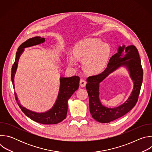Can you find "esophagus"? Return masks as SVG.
<instances>
[{"label":"esophagus","mask_w":152,"mask_h":152,"mask_svg":"<svg viewBox=\"0 0 152 152\" xmlns=\"http://www.w3.org/2000/svg\"><path fill=\"white\" fill-rule=\"evenodd\" d=\"M86 82L85 80L82 79H81L80 80L79 84H80V86H81V87H85V85H86Z\"/></svg>","instance_id":"obj_1"}]
</instances>
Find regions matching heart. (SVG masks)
I'll use <instances>...</instances> for the list:
<instances>
[{
	"mask_svg": "<svg viewBox=\"0 0 152 152\" xmlns=\"http://www.w3.org/2000/svg\"><path fill=\"white\" fill-rule=\"evenodd\" d=\"M110 54V46L100 39L85 38L75 46L73 56L69 58V64L74 67L75 59L82 61V67L86 73L97 75L106 66Z\"/></svg>",
	"mask_w": 152,
	"mask_h": 152,
	"instance_id": "heart-1",
	"label": "heart"
}]
</instances>
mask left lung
Instances as JSON below:
<instances>
[{
  "label": "left lung",
  "instance_id": "1",
  "mask_svg": "<svg viewBox=\"0 0 152 152\" xmlns=\"http://www.w3.org/2000/svg\"><path fill=\"white\" fill-rule=\"evenodd\" d=\"M124 66L134 82V88L128 99L120 106L107 108L103 105L99 98V83L110 74ZM143 70L138 51L135 46H118V52L110 59L107 68L102 73L86 79V88L89 97L90 111L92 117L102 123H110L131 111L136 104L142 82Z\"/></svg>",
  "mask_w": 152,
  "mask_h": 152
}]
</instances>
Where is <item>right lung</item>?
<instances>
[{
    "label": "right lung",
    "instance_id": "1",
    "mask_svg": "<svg viewBox=\"0 0 152 152\" xmlns=\"http://www.w3.org/2000/svg\"><path fill=\"white\" fill-rule=\"evenodd\" d=\"M45 41V38L35 37L25 41L17 49L15 62L11 70V80L13 87L15 88L14 76L17 71L18 62L25 48L37 46ZM80 78L79 76L60 77V86L56 102L51 109L45 113H37L31 111L20 103L16 93L15 96L16 101L24 114L31 120L43 124H55L66 118L68 110V100L72 94L79 88Z\"/></svg>",
    "mask_w": 152,
    "mask_h": 152
}]
</instances>
